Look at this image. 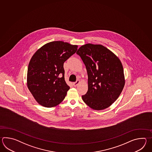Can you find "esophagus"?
Segmentation results:
<instances>
[{"mask_svg":"<svg viewBox=\"0 0 152 152\" xmlns=\"http://www.w3.org/2000/svg\"><path fill=\"white\" fill-rule=\"evenodd\" d=\"M80 83V81L79 80H77V81H75V83H73V85H74V86H77L78 84Z\"/></svg>","mask_w":152,"mask_h":152,"instance_id":"1","label":"esophagus"}]
</instances>
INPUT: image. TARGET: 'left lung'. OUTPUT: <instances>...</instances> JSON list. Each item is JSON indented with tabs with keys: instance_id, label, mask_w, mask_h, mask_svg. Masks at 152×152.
Returning <instances> with one entry per match:
<instances>
[{
	"instance_id": "8db88e82",
	"label": "left lung",
	"mask_w": 152,
	"mask_h": 152,
	"mask_svg": "<svg viewBox=\"0 0 152 152\" xmlns=\"http://www.w3.org/2000/svg\"><path fill=\"white\" fill-rule=\"evenodd\" d=\"M77 54L86 66L88 90L82 96L87 105L96 110L110 107L120 96L125 85L123 66L119 58L101 45L87 43Z\"/></svg>"
}]
</instances>
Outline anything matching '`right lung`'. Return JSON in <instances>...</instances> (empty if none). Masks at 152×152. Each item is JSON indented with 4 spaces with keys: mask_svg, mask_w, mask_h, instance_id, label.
<instances>
[{
    "mask_svg": "<svg viewBox=\"0 0 152 152\" xmlns=\"http://www.w3.org/2000/svg\"><path fill=\"white\" fill-rule=\"evenodd\" d=\"M77 45L53 41L43 45L29 62L27 86L36 102L46 107L58 105L70 87L65 80L64 64L77 50Z\"/></svg>",
    "mask_w": 152,
    "mask_h": 152,
    "instance_id": "add662e5",
    "label": "right lung"
}]
</instances>
